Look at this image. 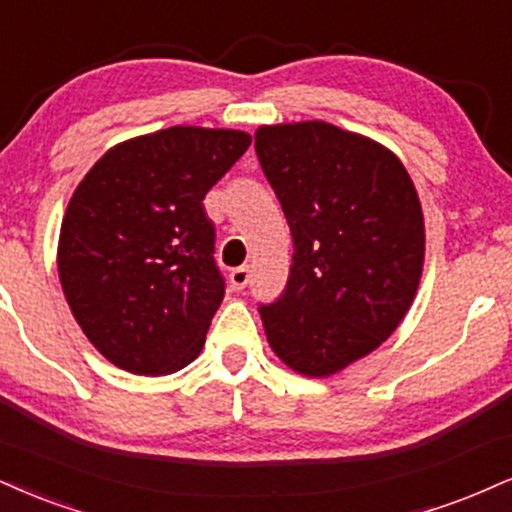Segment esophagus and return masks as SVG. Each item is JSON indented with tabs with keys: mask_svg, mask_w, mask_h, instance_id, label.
I'll list each match as a JSON object with an SVG mask.
<instances>
[{
	"mask_svg": "<svg viewBox=\"0 0 512 512\" xmlns=\"http://www.w3.org/2000/svg\"><path fill=\"white\" fill-rule=\"evenodd\" d=\"M231 288L233 291H243L245 286H248V281H250V267H236L231 272Z\"/></svg>",
	"mask_w": 512,
	"mask_h": 512,
	"instance_id": "esophagus-1",
	"label": "esophagus"
}]
</instances>
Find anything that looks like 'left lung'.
<instances>
[{
  "label": "left lung",
  "mask_w": 512,
  "mask_h": 512,
  "mask_svg": "<svg viewBox=\"0 0 512 512\" xmlns=\"http://www.w3.org/2000/svg\"><path fill=\"white\" fill-rule=\"evenodd\" d=\"M255 150L293 236L279 300L260 305L269 346L305 377L377 350L415 300L424 217L400 159L326 121L260 126Z\"/></svg>",
  "instance_id": "left-lung-1"
}]
</instances>
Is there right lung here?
I'll list each match as a JSON object with an SVG mask.
<instances>
[{
  "label": "right lung",
  "instance_id": "add662e5",
  "mask_svg": "<svg viewBox=\"0 0 512 512\" xmlns=\"http://www.w3.org/2000/svg\"><path fill=\"white\" fill-rule=\"evenodd\" d=\"M252 138L171 126L104 152L78 183L59 233L66 303L88 341L131 374H174L200 355L224 276L207 190Z\"/></svg>",
  "mask_w": 512,
  "mask_h": 512
}]
</instances>
